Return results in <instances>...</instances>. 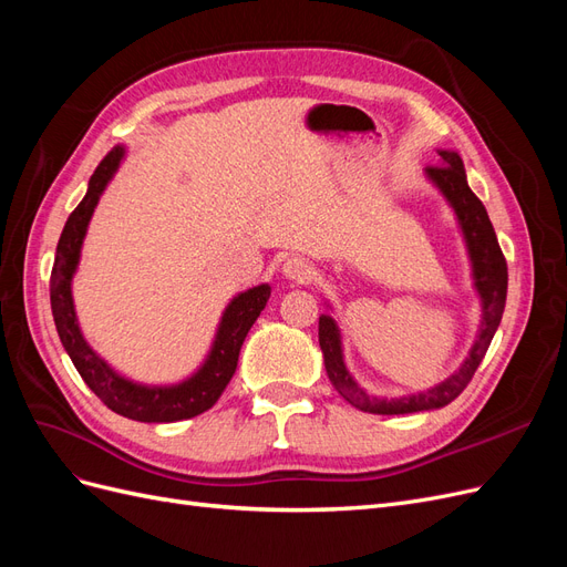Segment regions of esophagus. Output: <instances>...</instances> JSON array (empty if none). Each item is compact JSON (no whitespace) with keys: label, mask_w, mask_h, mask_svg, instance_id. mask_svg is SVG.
I'll use <instances>...</instances> for the list:
<instances>
[{"label":"esophagus","mask_w":567,"mask_h":567,"mask_svg":"<svg viewBox=\"0 0 567 567\" xmlns=\"http://www.w3.org/2000/svg\"><path fill=\"white\" fill-rule=\"evenodd\" d=\"M281 271L288 281L305 284L315 277V265L310 260H305V257H288L281 265Z\"/></svg>","instance_id":"1"}]
</instances>
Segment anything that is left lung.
Listing matches in <instances>:
<instances>
[{
	"label": "left lung",
	"mask_w": 567,
	"mask_h": 567,
	"mask_svg": "<svg viewBox=\"0 0 567 567\" xmlns=\"http://www.w3.org/2000/svg\"><path fill=\"white\" fill-rule=\"evenodd\" d=\"M437 153L440 163L435 167H425L423 175L454 210L456 225L461 229L463 244H466V252L471 260L473 288L480 300V329L468 350V357L463 359L461 367L450 375V379H444L442 383L421 392L402 394V398H379V394H371L357 383V379L346 364V350H342V333L338 321L331 315H321L319 348L323 354L326 373H329L333 388L342 398H346L354 409L369 411V414H414V411L447 406L452 400H456L463 388L473 379L480 362H483L489 342L496 329H499V321L506 307L508 269L485 205L471 192L466 169H463V161L458 153L452 148H437Z\"/></svg>",
	"instance_id": "1"
}]
</instances>
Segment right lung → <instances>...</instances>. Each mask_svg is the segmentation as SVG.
Here are the masks:
<instances>
[{
	"label": "right lung",
	"instance_id": "obj_1",
	"mask_svg": "<svg viewBox=\"0 0 567 567\" xmlns=\"http://www.w3.org/2000/svg\"><path fill=\"white\" fill-rule=\"evenodd\" d=\"M125 153V146H115L99 163L94 175L90 177L87 194H84L78 208L65 221L49 281L51 315H54L59 338L78 373L82 375V381L90 385V390L111 411L142 423H175L208 411L219 400V394L225 392L236 371L238 352H241L250 326L260 317L271 296V286H252L229 300L225 312L219 317L213 346L208 354H205L203 364L179 383L146 385L132 381L127 375L117 373L104 357H99L80 329L73 300V277L80 265L82 244L84 236H87L94 208L99 205V198L104 196L111 179L115 177L117 167L123 165Z\"/></svg>",
	"mask_w": 567,
	"mask_h": 567
}]
</instances>
